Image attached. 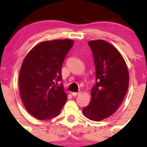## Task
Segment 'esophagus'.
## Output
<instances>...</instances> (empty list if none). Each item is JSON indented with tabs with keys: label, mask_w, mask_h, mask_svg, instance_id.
Wrapping results in <instances>:
<instances>
[{
	"label": "esophagus",
	"mask_w": 147,
	"mask_h": 147,
	"mask_svg": "<svg viewBox=\"0 0 147 147\" xmlns=\"http://www.w3.org/2000/svg\"><path fill=\"white\" fill-rule=\"evenodd\" d=\"M81 93V92H73L72 93V95H73V96H77V95H79V94Z\"/></svg>",
	"instance_id": "obj_1"
}]
</instances>
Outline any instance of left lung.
Masks as SVG:
<instances>
[{"instance_id":"1","label":"left lung","mask_w":147,"mask_h":147,"mask_svg":"<svg viewBox=\"0 0 147 147\" xmlns=\"http://www.w3.org/2000/svg\"><path fill=\"white\" fill-rule=\"evenodd\" d=\"M88 43L93 55L96 84L83 113L88 119L99 122L114 114L121 105L129 88V75L125 61L113 45L104 40Z\"/></svg>"}]
</instances>
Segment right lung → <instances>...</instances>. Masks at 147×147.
Here are the masks:
<instances>
[{"mask_svg":"<svg viewBox=\"0 0 147 147\" xmlns=\"http://www.w3.org/2000/svg\"><path fill=\"white\" fill-rule=\"evenodd\" d=\"M74 44L70 39L43 41L34 47L22 63L18 77L20 95L26 110L41 120L60 114L67 101L61 67Z\"/></svg>","mask_w":147,"mask_h":147,"instance_id":"add662e5","label":"right lung"}]
</instances>
